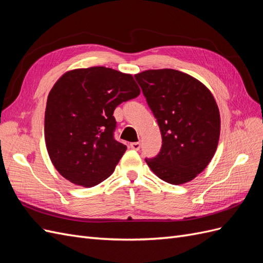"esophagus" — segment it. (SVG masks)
Here are the masks:
<instances>
[{
  "mask_svg": "<svg viewBox=\"0 0 263 263\" xmlns=\"http://www.w3.org/2000/svg\"><path fill=\"white\" fill-rule=\"evenodd\" d=\"M130 148L134 150H139L140 149V142H132L130 144Z\"/></svg>",
  "mask_w": 263,
  "mask_h": 263,
  "instance_id": "esophagus-1",
  "label": "esophagus"
}]
</instances>
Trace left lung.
<instances>
[{
  "mask_svg": "<svg viewBox=\"0 0 263 263\" xmlns=\"http://www.w3.org/2000/svg\"><path fill=\"white\" fill-rule=\"evenodd\" d=\"M161 132L162 147L146 158L153 172L170 184L193 180L217 149L219 109L213 94L195 78L173 69L135 76Z\"/></svg>",
  "mask_w": 263,
  "mask_h": 263,
  "instance_id": "obj_1",
  "label": "left lung"
}]
</instances>
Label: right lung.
<instances>
[{"label": "right lung", "mask_w": 263, "mask_h": 263, "mask_svg": "<svg viewBox=\"0 0 263 263\" xmlns=\"http://www.w3.org/2000/svg\"><path fill=\"white\" fill-rule=\"evenodd\" d=\"M132 74L105 67L71 70L47 99L45 140L61 176L92 187L113 173L127 147L114 138L117 105L137 98Z\"/></svg>", "instance_id": "right-lung-1"}]
</instances>
